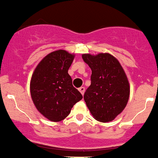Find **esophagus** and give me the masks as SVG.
I'll use <instances>...</instances> for the list:
<instances>
[{"label": "esophagus", "instance_id": "obj_1", "mask_svg": "<svg viewBox=\"0 0 158 158\" xmlns=\"http://www.w3.org/2000/svg\"><path fill=\"white\" fill-rule=\"evenodd\" d=\"M79 91H80V93H81L82 95H83V94H84V91H85V87H79Z\"/></svg>", "mask_w": 158, "mask_h": 158}]
</instances>
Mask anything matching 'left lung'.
I'll list each match as a JSON object with an SVG mask.
<instances>
[{"label":"left lung","mask_w":158,"mask_h":158,"mask_svg":"<svg viewBox=\"0 0 158 158\" xmlns=\"http://www.w3.org/2000/svg\"><path fill=\"white\" fill-rule=\"evenodd\" d=\"M91 70V85L84 93L87 108L95 120H113L126 107L130 93L128 78L119 61L108 53L83 54Z\"/></svg>","instance_id":"left-lung-1"}]
</instances>
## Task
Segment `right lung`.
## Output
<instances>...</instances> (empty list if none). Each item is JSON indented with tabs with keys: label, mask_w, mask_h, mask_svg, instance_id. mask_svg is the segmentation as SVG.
<instances>
[{
	"label": "right lung",
	"mask_w": 158,
	"mask_h": 158,
	"mask_svg": "<svg viewBox=\"0 0 158 158\" xmlns=\"http://www.w3.org/2000/svg\"><path fill=\"white\" fill-rule=\"evenodd\" d=\"M75 54L53 51L38 63L30 80V95L38 111L54 122L64 120L83 95L72 85L68 70Z\"/></svg>",
	"instance_id": "add662e5"
}]
</instances>
